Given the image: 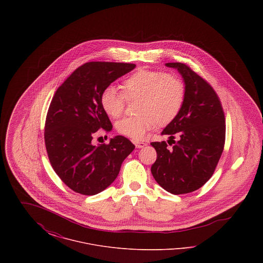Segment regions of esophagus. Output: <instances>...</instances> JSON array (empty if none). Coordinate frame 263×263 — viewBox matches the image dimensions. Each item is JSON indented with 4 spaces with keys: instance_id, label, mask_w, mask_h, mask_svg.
<instances>
[{
    "instance_id": "1",
    "label": "esophagus",
    "mask_w": 263,
    "mask_h": 263,
    "mask_svg": "<svg viewBox=\"0 0 263 263\" xmlns=\"http://www.w3.org/2000/svg\"><path fill=\"white\" fill-rule=\"evenodd\" d=\"M133 144L136 146V148H138V149L144 148L147 145L145 142H140V141H137V140H133Z\"/></svg>"
}]
</instances>
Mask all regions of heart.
Masks as SVG:
<instances>
[{"mask_svg": "<svg viewBox=\"0 0 263 263\" xmlns=\"http://www.w3.org/2000/svg\"><path fill=\"white\" fill-rule=\"evenodd\" d=\"M124 95L114 86L104 88L100 95L103 111L112 118L124 109L125 97L139 99L135 116H128L116 123L117 131L126 137L142 140L159 122H171L182 107L185 87L180 78L158 70H139L122 84Z\"/></svg>", "mask_w": 263, "mask_h": 263, "instance_id": "obj_1", "label": "heart"}]
</instances>
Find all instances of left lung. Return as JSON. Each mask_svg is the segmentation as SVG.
Listing matches in <instances>:
<instances>
[{
	"instance_id": "8db88e82",
	"label": "left lung",
	"mask_w": 263,
	"mask_h": 263,
	"mask_svg": "<svg viewBox=\"0 0 263 263\" xmlns=\"http://www.w3.org/2000/svg\"><path fill=\"white\" fill-rule=\"evenodd\" d=\"M165 66L182 77L185 97L181 109L162 132L174 142L173 149L164 141L151 143L157 151L151 172L164 190L178 195L197 190L212 176L224 150L225 115L217 93L200 76L182 63Z\"/></svg>"
}]
</instances>
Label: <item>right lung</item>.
I'll return each mask as SVG.
<instances>
[{"label":"right lung","mask_w":263,"mask_h":263,"mask_svg":"<svg viewBox=\"0 0 263 263\" xmlns=\"http://www.w3.org/2000/svg\"><path fill=\"white\" fill-rule=\"evenodd\" d=\"M135 64L88 62L82 65L57 88L46 116L44 140L51 165L63 182L84 195L108 187L121 164L135 149L123 136L95 146L96 132L112 130L100 105V95Z\"/></svg>","instance_id":"1"}]
</instances>
